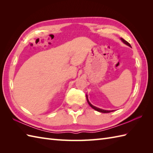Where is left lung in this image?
<instances>
[{"label":"left lung","instance_id":"8db88e82","mask_svg":"<svg viewBox=\"0 0 153 153\" xmlns=\"http://www.w3.org/2000/svg\"><path fill=\"white\" fill-rule=\"evenodd\" d=\"M121 40L122 41L123 43H124L126 45H128L129 47H131V45H130V44H129L128 41H126V40H124V39H122V38H121ZM86 97H87V102H88V104H89V106H90L92 108H93V109H95V110H97V111L100 112H102V113H109V112H113V111H114V110H102V109H101V108H97V107H96V106H95L92 105L90 103V102L89 101V100H88V98H87V95H86Z\"/></svg>","mask_w":153,"mask_h":153}]
</instances>
